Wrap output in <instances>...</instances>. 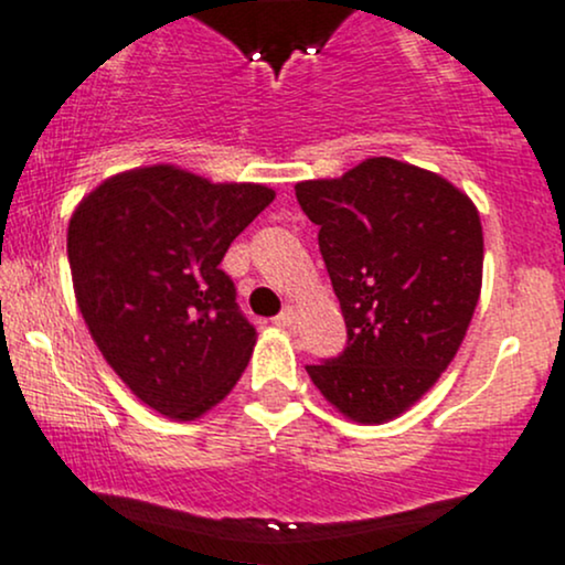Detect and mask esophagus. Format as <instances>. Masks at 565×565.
<instances>
[{"label":"esophagus","instance_id":"1","mask_svg":"<svg viewBox=\"0 0 565 565\" xmlns=\"http://www.w3.org/2000/svg\"><path fill=\"white\" fill-rule=\"evenodd\" d=\"M273 324H278V327H292V324H295V311H292V308H284V311L278 313L276 319H273Z\"/></svg>","mask_w":565,"mask_h":565}]
</instances>
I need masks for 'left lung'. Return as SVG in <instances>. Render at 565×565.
Listing matches in <instances>:
<instances>
[{
  "label": "left lung",
  "instance_id": "left-lung-1",
  "mask_svg": "<svg viewBox=\"0 0 565 565\" xmlns=\"http://www.w3.org/2000/svg\"><path fill=\"white\" fill-rule=\"evenodd\" d=\"M295 195L319 225L349 334L308 375L356 424L392 420L437 383L467 334L482 284L480 214L443 177L392 158L300 182Z\"/></svg>",
  "mask_w": 565,
  "mask_h": 565
}]
</instances>
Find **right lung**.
<instances>
[{
	"instance_id": "right-lung-1",
	"label": "right lung",
	"mask_w": 565,
	"mask_h": 565,
	"mask_svg": "<svg viewBox=\"0 0 565 565\" xmlns=\"http://www.w3.org/2000/svg\"><path fill=\"white\" fill-rule=\"evenodd\" d=\"M273 198L263 184L150 166L102 182L72 214L79 313L109 367L160 415L198 418L249 364L257 330L220 263Z\"/></svg>"
}]
</instances>
